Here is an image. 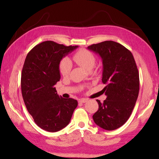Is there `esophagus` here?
Segmentation results:
<instances>
[{
  "instance_id": "34e87169",
  "label": "esophagus",
  "mask_w": 159,
  "mask_h": 159,
  "mask_svg": "<svg viewBox=\"0 0 159 159\" xmlns=\"http://www.w3.org/2000/svg\"><path fill=\"white\" fill-rule=\"evenodd\" d=\"M86 102H87V100H86V99H80V100H79V102L85 103Z\"/></svg>"
}]
</instances>
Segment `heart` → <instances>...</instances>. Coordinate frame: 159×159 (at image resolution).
<instances>
[{
  "label": "heart",
  "mask_w": 159,
  "mask_h": 159,
  "mask_svg": "<svg viewBox=\"0 0 159 159\" xmlns=\"http://www.w3.org/2000/svg\"><path fill=\"white\" fill-rule=\"evenodd\" d=\"M73 60L79 66L90 71L96 65V57L92 52L87 49H80L74 54ZM59 71L61 75L67 76L72 70V63L68 58L63 59L59 63Z\"/></svg>",
  "instance_id": "b5f03b06"
}]
</instances>
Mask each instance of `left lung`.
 I'll list each match as a JSON object with an SVG mask.
<instances>
[{"label":"left lung","mask_w":159,"mask_h":159,"mask_svg":"<svg viewBox=\"0 0 159 159\" xmlns=\"http://www.w3.org/2000/svg\"><path fill=\"white\" fill-rule=\"evenodd\" d=\"M102 61V81L107 98L99 100L93 120L98 126L113 130L126 122L135 105L139 91V75L133 54L120 43L105 41L87 47Z\"/></svg>","instance_id":"8db88e82"}]
</instances>
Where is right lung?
Segmentation results:
<instances>
[{"label":"right lung","instance_id":"right-lung-1","mask_svg":"<svg viewBox=\"0 0 159 159\" xmlns=\"http://www.w3.org/2000/svg\"><path fill=\"white\" fill-rule=\"evenodd\" d=\"M78 47L46 41L26 57L21 75L22 98L35 124L43 130L53 133L63 129L78 105L76 100L59 96L55 87L61 79L60 61Z\"/></svg>","mask_w":159,"mask_h":159}]
</instances>
